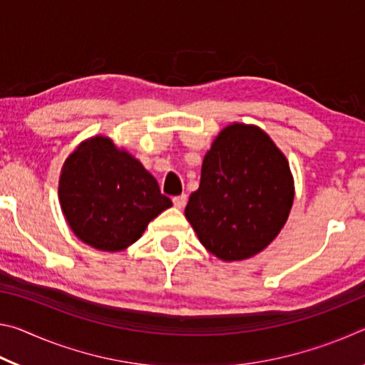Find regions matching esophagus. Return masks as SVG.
<instances>
[{
    "instance_id": "1",
    "label": "esophagus",
    "mask_w": 365,
    "mask_h": 365,
    "mask_svg": "<svg viewBox=\"0 0 365 365\" xmlns=\"http://www.w3.org/2000/svg\"><path fill=\"white\" fill-rule=\"evenodd\" d=\"M187 200H188L187 195H178V196L172 197V201H174V206L178 207V209H182L185 205H187Z\"/></svg>"
}]
</instances>
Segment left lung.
Masks as SVG:
<instances>
[{
  "label": "left lung",
  "instance_id": "8db88e82",
  "mask_svg": "<svg viewBox=\"0 0 365 365\" xmlns=\"http://www.w3.org/2000/svg\"><path fill=\"white\" fill-rule=\"evenodd\" d=\"M289 164L256 125L235 122L215 137L185 217L222 261H243L274 242L293 206Z\"/></svg>",
  "mask_w": 365,
  "mask_h": 365
}]
</instances>
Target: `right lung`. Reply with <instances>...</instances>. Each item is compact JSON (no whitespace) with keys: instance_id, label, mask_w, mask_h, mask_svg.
<instances>
[{"instance_id":"1","label":"right lung","mask_w":365,"mask_h":365,"mask_svg":"<svg viewBox=\"0 0 365 365\" xmlns=\"http://www.w3.org/2000/svg\"><path fill=\"white\" fill-rule=\"evenodd\" d=\"M58 193L71 230L108 252L128 248L172 206L140 160L101 135L82 141L66 159Z\"/></svg>"}]
</instances>
